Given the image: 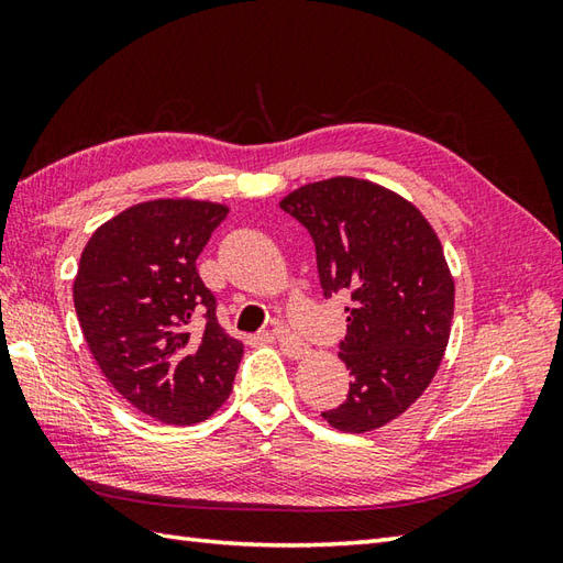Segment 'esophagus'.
I'll return each instance as SVG.
<instances>
[{
  "mask_svg": "<svg viewBox=\"0 0 563 563\" xmlns=\"http://www.w3.org/2000/svg\"><path fill=\"white\" fill-rule=\"evenodd\" d=\"M273 339L278 341L280 351L288 355V357H292V361H300V357H305L309 353V345L300 336H295V333L290 329H285V327L273 329Z\"/></svg>",
  "mask_w": 563,
  "mask_h": 563,
  "instance_id": "34e87169",
  "label": "esophagus"
}]
</instances>
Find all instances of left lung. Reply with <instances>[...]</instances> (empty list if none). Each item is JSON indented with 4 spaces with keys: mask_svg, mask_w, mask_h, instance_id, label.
I'll use <instances>...</instances> for the list:
<instances>
[{
    "mask_svg": "<svg viewBox=\"0 0 563 563\" xmlns=\"http://www.w3.org/2000/svg\"><path fill=\"white\" fill-rule=\"evenodd\" d=\"M280 208L312 236L324 297H351L339 355L353 382L321 416L345 433L385 426L421 397L448 349L454 283L433 227L397 194L351 176L297 188Z\"/></svg>",
    "mask_w": 563,
    "mask_h": 563,
    "instance_id": "left-lung-1",
    "label": "left lung"
}]
</instances>
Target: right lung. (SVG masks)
Returning <instances> with one entry per match:
<instances>
[{
    "label": "right lung",
    "mask_w": 563,
    "mask_h": 563,
    "mask_svg": "<svg viewBox=\"0 0 563 563\" xmlns=\"http://www.w3.org/2000/svg\"><path fill=\"white\" fill-rule=\"evenodd\" d=\"M224 218L218 202H140L101 224L79 258L75 309L93 361L125 401L169 426L218 411L244 355L196 271Z\"/></svg>",
    "instance_id": "right-lung-1"
}]
</instances>
